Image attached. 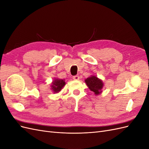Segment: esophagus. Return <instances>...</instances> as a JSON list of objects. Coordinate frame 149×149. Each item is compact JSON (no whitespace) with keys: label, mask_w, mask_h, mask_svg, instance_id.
<instances>
[{"label":"esophagus","mask_w":149,"mask_h":149,"mask_svg":"<svg viewBox=\"0 0 149 149\" xmlns=\"http://www.w3.org/2000/svg\"><path fill=\"white\" fill-rule=\"evenodd\" d=\"M73 78L74 80H79V76L78 75H76V76H73Z\"/></svg>","instance_id":"obj_1"}]
</instances>
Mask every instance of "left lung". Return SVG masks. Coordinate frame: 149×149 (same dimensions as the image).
Here are the masks:
<instances>
[{"instance_id": "1", "label": "left lung", "mask_w": 149, "mask_h": 149, "mask_svg": "<svg viewBox=\"0 0 149 149\" xmlns=\"http://www.w3.org/2000/svg\"><path fill=\"white\" fill-rule=\"evenodd\" d=\"M85 83L89 89L94 93L96 95H99L102 93V89L104 85L103 82L96 76H91L88 77L85 79Z\"/></svg>"}]
</instances>
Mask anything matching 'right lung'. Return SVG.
<instances>
[{"instance_id": "add662e5", "label": "right lung", "mask_w": 149, "mask_h": 149, "mask_svg": "<svg viewBox=\"0 0 149 149\" xmlns=\"http://www.w3.org/2000/svg\"><path fill=\"white\" fill-rule=\"evenodd\" d=\"M65 85V79L55 78L52 82V84L51 86V89L54 93H57L61 91V89Z\"/></svg>"}]
</instances>
